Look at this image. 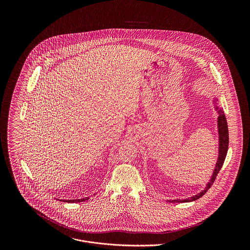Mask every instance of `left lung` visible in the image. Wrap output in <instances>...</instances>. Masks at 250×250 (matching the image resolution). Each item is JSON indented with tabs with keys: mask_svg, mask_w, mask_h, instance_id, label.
I'll return each mask as SVG.
<instances>
[{
	"mask_svg": "<svg viewBox=\"0 0 250 250\" xmlns=\"http://www.w3.org/2000/svg\"><path fill=\"white\" fill-rule=\"evenodd\" d=\"M214 100L217 101L218 99L214 97ZM214 107L215 110L217 111L218 117H217V131H218V156H217V161L215 163V167H214L213 174L211 176V178L209 180V182L206 184V187L204 189H202L199 193L192 195L190 197H188L186 199H173V200H167L168 202H174V203H183V202H191V201H195L198 198H200L201 196H203L206 191L211 188V186L213 185L214 180L216 178L217 173L219 172L220 168L222 167V165L224 163V160L226 158L227 155V151H228V144H229V135H228V126H227V121H226V117L224 114V111L222 110V108H219L215 105L214 103Z\"/></svg>",
	"mask_w": 250,
	"mask_h": 250,
	"instance_id": "left-lung-1",
	"label": "left lung"
}]
</instances>
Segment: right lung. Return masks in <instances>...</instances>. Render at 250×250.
<instances>
[{
    "instance_id": "right-lung-1",
    "label": "right lung",
    "mask_w": 250,
    "mask_h": 250,
    "mask_svg": "<svg viewBox=\"0 0 250 250\" xmlns=\"http://www.w3.org/2000/svg\"><path fill=\"white\" fill-rule=\"evenodd\" d=\"M89 197H85V198H81V199H61L60 201H63V202H68V203H76V202H83L85 200H88Z\"/></svg>"
}]
</instances>
